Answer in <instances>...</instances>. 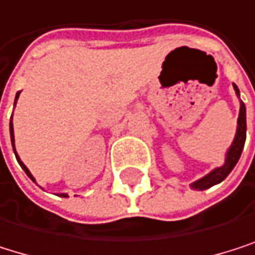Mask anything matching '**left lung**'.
<instances>
[{
    "instance_id": "1",
    "label": "left lung",
    "mask_w": 255,
    "mask_h": 255,
    "mask_svg": "<svg viewBox=\"0 0 255 255\" xmlns=\"http://www.w3.org/2000/svg\"><path fill=\"white\" fill-rule=\"evenodd\" d=\"M234 90H236V94L239 96V88L236 85H234ZM245 139H247V108H245L244 102H240L237 132H236V136H234V141H233L231 147L227 152L225 164L221 165V167H218V169H214L213 172H210L204 178L195 181L192 184V188H195V190H207V188H210V187H213L216 184L222 182L231 173V170L234 169V165L237 164V161H239V158L242 155V150H244V146H245Z\"/></svg>"
}]
</instances>
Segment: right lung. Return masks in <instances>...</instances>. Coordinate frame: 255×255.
<instances>
[{"mask_svg": "<svg viewBox=\"0 0 255 255\" xmlns=\"http://www.w3.org/2000/svg\"><path fill=\"white\" fill-rule=\"evenodd\" d=\"M18 97H19V93L16 94V99H15V105H16V100H18ZM10 139H11V146H13V150H15V156H16V159H18V162H19V165H21V167L24 169V172L27 173V176L33 181V182H36L34 181V178H33V175L30 173V170L25 167V164L19 159V156H18V153H16V149H15V135H13V123H11V120H10ZM60 196H63V198H67V195L65 193H62Z\"/></svg>", "mask_w": 255, "mask_h": 255, "instance_id": "right-lung-1", "label": "right lung"}]
</instances>
